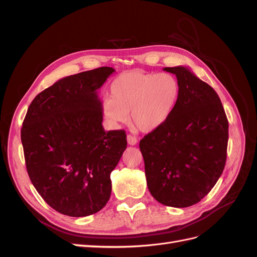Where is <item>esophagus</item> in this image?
<instances>
[{
	"label": "esophagus",
	"mask_w": 257,
	"mask_h": 257,
	"mask_svg": "<svg viewBox=\"0 0 257 257\" xmlns=\"http://www.w3.org/2000/svg\"><path fill=\"white\" fill-rule=\"evenodd\" d=\"M126 139H127L128 145H131V146H135L137 144V138L133 135H127Z\"/></svg>",
	"instance_id": "1"
}]
</instances>
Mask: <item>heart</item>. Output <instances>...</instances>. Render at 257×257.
Wrapping results in <instances>:
<instances>
[{"instance_id":"heart-1","label":"heart","mask_w":257,"mask_h":257,"mask_svg":"<svg viewBox=\"0 0 257 257\" xmlns=\"http://www.w3.org/2000/svg\"><path fill=\"white\" fill-rule=\"evenodd\" d=\"M180 96V84L167 73H147L141 69L120 74L110 85V97L103 112L113 125L132 122L141 131L160 127L173 113Z\"/></svg>"}]
</instances>
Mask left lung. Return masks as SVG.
Masks as SVG:
<instances>
[{"mask_svg":"<svg viewBox=\"0 0 257 257\" xmlns=\"http://www.w3.org/2000/svg\"><path fill=\"white\" fill-rule=\"evenodd\" d=\"M180 84L173 113L139 143L147 185L159 203L185 208L203 199L219 180L228 143V120L212 87L190 68L165 67Z\"/></svg>","mask_w":257,"mask_h":257,"instance_id":"1","label":"left lung"}]
</instances>
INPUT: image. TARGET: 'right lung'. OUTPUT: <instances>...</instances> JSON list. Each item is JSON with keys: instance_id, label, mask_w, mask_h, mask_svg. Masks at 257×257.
I'll return each instance as SVG.
<instances>
[{"instance_id": "obj_1", "label": "right lung", "mask_w": 257, "mask_h": 257, "mask_svg": "<svg viewBox=\"0 0 257 257\" xmlns=\"http://www.w3.org/2000/svg\"><path fill=\"white\" fill-rule=\"evenodd\" d=\"M114 69L98 67L62 78L37 94L21 128L34 188L56 211L87 216L111 194L110 174L126 149L123 130L106 132L97 90Z\"/></svg>"}]
</instances>
